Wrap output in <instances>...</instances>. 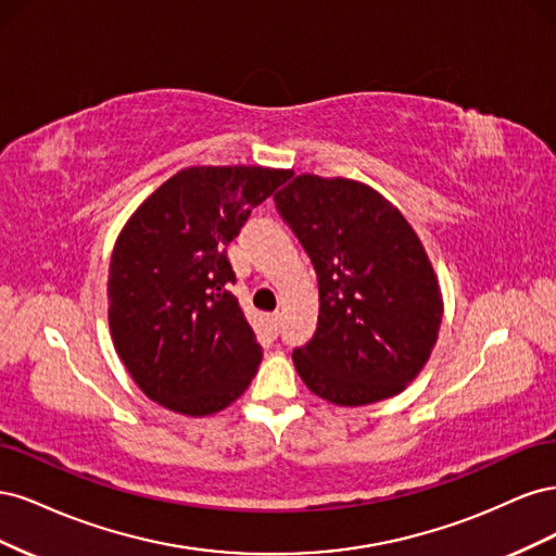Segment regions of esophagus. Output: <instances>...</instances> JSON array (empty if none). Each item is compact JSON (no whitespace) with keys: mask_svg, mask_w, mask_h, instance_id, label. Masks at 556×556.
Instances as JSON below:
<instances>
[{"mask_svg":"<svg viewBox=\"0 0 556 556\" xmlns=\"http://www.w3.org/2000/svg\"><path fill=\"white\" fill-rule=\"evenodd\" d=\"M268 329H271V333L280 331V313L268 315Z\"/></svg>","mask_w":556,"mask_h":556,"instance_id":"obj_1","label":"esophagus"}]
</instances>
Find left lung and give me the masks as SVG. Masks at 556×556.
<instances>
[{"instance_id": "left-lung-1", "label": "left lung", "mask_w": 556, "mask_h": 556, "mask_svg": "<svg viewBox=\"0 0 556 556\" xmlns=\"http://www.w3.org/2000/svg\"><path fill=\"white\" fill-rule=\"evenodd\" d=\"M274 201L319 288L317 329L292 352L301 380L336 406L403 392L443 319L439 280L406 217L364 182L313 174L296 176Z\"/></svg>"}]
</instances>
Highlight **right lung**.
<instances>
[{
  "instance_id": "add662e5",
  "label": "right lung",
  "mask_w": 556,
  "mask_h": 556,
  "mask_svg": "<svg viewBox=\"0 0 556 556\" xmlns=\"http://www.w3.org/2000/svg\"><path fill=\"white\" fill-rule=\"evenodd\" d=\"M292 172L190 166L150 194L115 241L109 325L141 392L174 413L204 417L237 401L262 345L231 294L227 245L250 211Z\"/></svg>"
}]
</instances>
